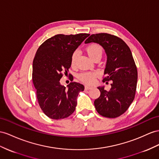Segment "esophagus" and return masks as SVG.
<instances>
[{
    "instance_id": "esophagus-1",
    "label": "esophagus",
    "mask_w": 159,
    "mask_h": 159,
    "mask_svg": "<svg viewBox=\"0 0 159 159\" xmlns=\"http://www.w3.org/2000/svg\"><path fill=\"white\" fill-rule=\"evenodd\" d=\"M84 88H85V89H86V90H89V89H91L93 87H90V86H87V85H86V86L84 87Z\"/></svg>"
}]
</instances>
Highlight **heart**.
<instances>
[{"label": "heart", "instance_id": "1", "mask_svg": "<svg viewBox=\"0 0 159 159\" xmlns=\"http://www.w3.org/2000/svg\"><path fill=\"white\" fill-rule=\"evenodd\" d=\"M86 51L87 52L89 57L93 60L97 56H102L103 50L102 48L99 46V44L97 43H92L87 46L86 48ZM79 56V52L76 50L72 53L71 59H70V63L72 66H73L76 62V60L77 57ZM97 76V74L96 72H87V73H83L80 75V79L82 80L83 82L87 84H93L95 82L96 77Z\"/></svg>", "mask_w": 159, "mask_h": 159}]
</instances>
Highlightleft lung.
Segmentation results:
<instances>
[{"label":"left lung","instance_id":"obj_1","mask_svg":"<svg viewBox=\"0 0 159 159\" xmlns=\"http://www.w3.org/2000/svg\"><path fill=\"white\" fill-rule=\"evenodd\" d=\"M96 43L107 56L103 82L111 80V87H97L101 92L94 105L100 115L109 118L119 117L134 101L137 86L138 72L132 52L123 40L108 34H93L84 43Z\"/></svg>","mask_w":159,"mask_h":159}]
</instances>
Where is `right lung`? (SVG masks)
I'll return each instance as SVG.
<instances>
[{"mask_svg":"<svg viewBox=\"0 0 159 159\" xmlns=\"http://www.w3.org/2000/svg\"><path fill=\"white\" fill-rule=\"evenodd\" d=\"M89 35H56L45 41L36 52L32 80L39 106L51 119L66 118L75 110L77 97L84 87L71 82L66 88L60 80L62 72L67 73L71 66L72 53Z\"/></svg>","mask_w":159,"mask_h":159,"instance_id":"obj_1","label":"right lung"}]
</instances>
